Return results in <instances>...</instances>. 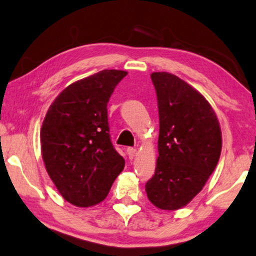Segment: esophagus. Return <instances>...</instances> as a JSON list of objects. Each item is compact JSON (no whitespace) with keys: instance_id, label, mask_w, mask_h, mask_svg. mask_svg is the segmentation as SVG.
Returning <instances> with one entry per match:
<instances>
[{"instance_id":"obj_1","label":"esophagus","mask_w":256,"mask_h":256,"mask_svg":"<svg viewBox=\"0 0 256 256\" xmlns=\"http://www.w3.org/2000/svg\"><path fill=\"white\" fill-rule=\"evenodd\" d=\"M127 154H128V156H129V159H132L134 156H136V148H127Z\"/></svg>"}]
</instances>
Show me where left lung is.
Returning <instances> with one entry per match:
<instances>
[{"instance_id": "8db88e82", "label": "left lung", "mask_w": 256, "mask_h": 256, "mask_svg": "<svg viewBox=\"0 0 256 256\" xmlns=\"http://www.w3.org/2000/svg\"><path fill=\"white\" fill-rule=\"evenodd\" d=\"M151 80L158 100L159 156L145 191L156 207L175 210L186 206L214 172L221 128L206 98L182 78L154 72Z\"/></svg>"}]
</instances>
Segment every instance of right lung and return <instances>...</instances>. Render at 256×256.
Here are the masks:
<instances>
[{"instance_id": "1", "label": "right lung", "mask_w": 256, "mask_h": 256, "mask_svg": "<svg viewBox=\"0 0 256 256\" xmlns=\"http://www.w3.org/2000/svg\"><path fill=\"white\" fill-rule=\"evenodd\" d=\"M127 72L104 70L70 84L46 112L41 128L42 158L57 190L72 205L103 202L124 159L113 146L108 103Z\"/></svg>"}]
</instances>
